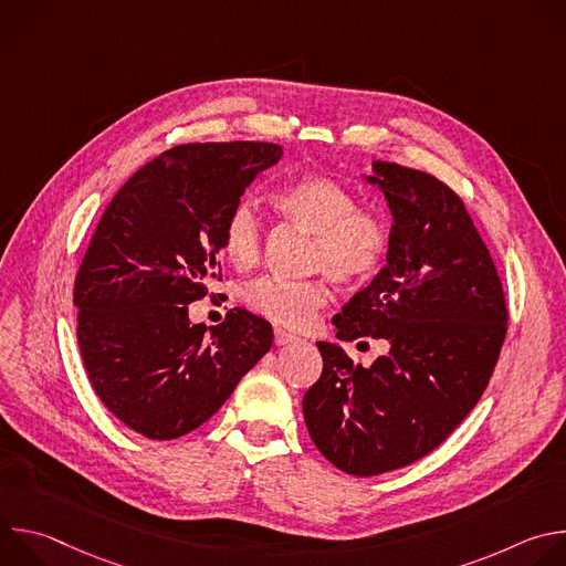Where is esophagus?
I'll list each match as a JSON object with an SVG mask.
<instances>
[{"instance_id":"esophagus-1","label":"esophagus","mask_w":566,"mask_h":566,"mask_svg":"<svg viewBox=\"0 0 566 566\" xmlns=\"http://www.w3.org/2000/svg\"><path fill=\"white\" fill-rule=\"evenodd\" d=\"M273 336H275V345H280V347L297 340V336H293L291 332H284V329H275V332H273Z\"/></svg>"}]
</instances>
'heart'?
I'll list each match as a JSON object with an SVG mask.
<instances>
[{
    "label": "heart",
    "instance_id": "1",
    "mask_svg": "<svg viewBox=\"0 0 566 566\" xmlns=\"http://www.w3.org/2000/svg\"><path fill=\"white\" fill-rule=\"evenodd\" d=\"M275 210L295 228L313 234L311 271H325L340 284L369 280L387 253V226L380 214L358 208L354 192L327 175H302L273 192ZM221 247L234 269H253L264 253V226L258 208L241 199L228 212ZM244 302L275 325L306 327L329 302L325 280L291 282L262 277L244 289Z\"/></svg>",
    "mask_w": 566,
    "mask_h": 566
}]
</instances>
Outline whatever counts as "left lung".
I'll return each mask as SVG.
<instances>
[{
    "label": "left lung",
    "mask_w": 566,
    "mask_h": 566,
    "mask_svg": "<svg viewBox=\"0 0 566 566\" xmlns=\"http://www.w3.org/2000/svg\"><path fill=\"white\" fill-rule=\"evenodd\" d=\"M371 186L394 226L387 264L334 325L338 340L387 345L369 367L317 343L322 374L302 398L315 448L336 468L371 476L439 448L476 406L497 365L509 308L463 201L437 177L374 160Z\"/></svg>",
    "instance_id": "obj_1"
}]
</instances>
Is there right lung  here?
<instances>
[{"label":"right lung","instance_id":"add662e5","mask_svg":"<svg viewBox=\"0 0 566 566\" xmlns=\"http://www.w3.org/2000/svg\"><path fill=\"white\" fill-rule=\"evenodd\" d=\"M282 158L275 143L177 145L134 172L103 212L73 286L94 391L134 432L168 441L206 423L273 345L247 308L217 327L188 304L221 277L228 212Z\"/></svg>","mask_w":566,"mask_h":566}]
</instances>
